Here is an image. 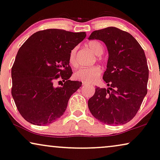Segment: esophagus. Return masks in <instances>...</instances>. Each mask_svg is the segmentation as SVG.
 Instances as JSON below:
<instances>
[{
  "label": "esophagus",
  "instance_id": "esophagus-1",
  "mask_svg": "<svg viewBox=\"0 0 160 160\" xmlns=\"http://www.w3.org/2000/svg\"><path fill=\"white\" fill-rule=\"evenodd\" d=\"M82 84L83 85V86H86V85H87L88 83H87V82H82Z\"/></svg>",
  "mask_w": 160,
  "mask_h": 160
}]
</instances>
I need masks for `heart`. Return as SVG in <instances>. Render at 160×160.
<instances>
[{"instance_id":"1","label":"heart","mask_w":160,"mask_h":160,"mask_svg":"<svg viewBox=\"0 0 160 160\" xmlns=\"http://www.w3.org/2000/svg\"><path fill=\"white\" fill-rule=\"evenodd\" d=\"M88 46L95 54L99 55V59H101L100 55L103 53L104 48L102 43L98 40H91L88 43ZM77 48H73L71 50L68 54V63L72 67L75 68L78 66V62L76 60ZM102 73L100 67L98 66H91L87 68H81L74 72V76L77 80H81L82 82H86L87 83H91L96 81L100 78Z\"/></svg>"}]
</instances>
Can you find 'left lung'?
<instances>
[{
  "label": "left lung",
  "instance_id": "1",
  "mask_svg": "<svg viewBox=\"0 0 160 160\" xmlns=\"http://www.w3.org/2000/svg\"><path fill=\"white\" fill-rule=\"evenodd\" d=\"M89 39L102 40L108 48L102 78L109 88H95L88 108L105 124L127 123L137 114L148 92L149 70L145 52L131 34L112 26L94 31Z\"/></svg>",
  "mask_w": 160,
  "mask_h": 160
}]
</instances>
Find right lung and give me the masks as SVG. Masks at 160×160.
Here are the masks:
<instances>
[{"label":"right lung","instance_id":"right-lung-1","mask_svg":"<svg viewBox=\"0 0 160 160\" xmlns=\"http://www.w3.org/2000/svg\"><path fill=\"white\" fill-rule=\"evenodd\" d=\"M86 36V32L41 30L19 48L12 67V95L27 122L46 125L65 112L70 97L82 85L68 80L72 74L68 54ZM59 78L64 83L55 87L54 82Z\"/></svg>","mask_w":160,"mask_h":160}]
</instances>
